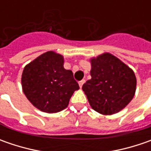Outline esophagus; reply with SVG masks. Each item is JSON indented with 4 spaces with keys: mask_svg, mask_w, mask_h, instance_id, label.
Here are the masks:
<instances>
[{
    "mask_svg": "<svg viewBox=\"0 0 151 151\" xmlns=\"http://www.w3.org/2000/svg\"><path fill=\"white\" fill-rule=\"evenodd\" d=\"M85 83V80H82V81H79V86H80V87L81 88L82 87V86Z\"/></svg>",
    "mask_w": 151,
    "mask_h": 151,
    "instance_id": "esophagus-1",
    "label": "esophagus"
}]
</instances>
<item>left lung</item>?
I'll return each instance as SVG.
<instances>
[{
    "label": "left lung",
    "instance_id": "left-lung-1",
    "mask_svg": "<svg viewBox=\"0 0 151 151\" xmlns=\"http://www.w3.org/2000/svg\"><path fill=\"white\" fill-rule=\"evenodd\" d=\"M91 79L83 86L91 107L103 115H112L124 109L136 90L134 71L119 59L105 53L91 60Z\"/></svg>",
    "mask_w": 151,
    "mask_h": 151
}]
</instances>
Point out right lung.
Instances as JSON below:
<instances>
[{
	"instance_id": "right-lung-1",
	"label": "right lung",
	"mask_w": 151,
	"mask_h": 151,
	"mask_svg": "<svg viewBox=\"0 0 151 151\" xmlns=\"http://www.w3.org/2000/svg\"><path fill=\"white\" fill-rule=\"evenodd\" d=\"M22 86L32 105L48 113L66 108L74 91L80 88L72 71L64 68V57L53 51L27 65L22 75Z\"/></svg>"
}]
</instances>
